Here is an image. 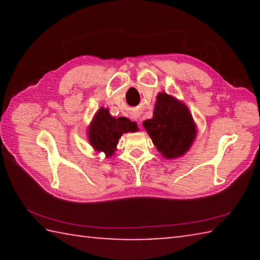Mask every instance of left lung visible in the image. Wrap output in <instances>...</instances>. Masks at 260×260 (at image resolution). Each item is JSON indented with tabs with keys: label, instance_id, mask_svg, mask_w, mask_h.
Masks as SVG:
<instances>
[{
	"label": "left lung",
	"instance_id": "1",
	"mask_svg": "<svg viewBox=\"0 0 260 260\" xmlns=\"http://www.w3.org/2000/svg\"><path fill=\"white\" fill-rule=\"evenodd\" d=\"M143 127L157 150L167 159L182 156L196 135L188 108L165 93L158 94L153 117L144 120Z\"/></svg>",
	"mask_w": 260,
	"mask_h": 260
}]
</instances>
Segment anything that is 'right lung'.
<instances>
[{"label": "right lung", "instance_id": "add662e5", "mask_svg": "<svg viewBox=\"0 0 260 260\" xmlns=\"http://www.w3.org/2000/svg\"><path fill=\"white\" fill-rule=\"evenodd\" d=\"M138 131V124L128 118L111 117L108 109L102 108L96 113L89 127V142L98 151H103L107 157L116 151L118 140L122 133Z\"/></svg>", "mask_w": 260, "mask_h": 260}]
</instances>
